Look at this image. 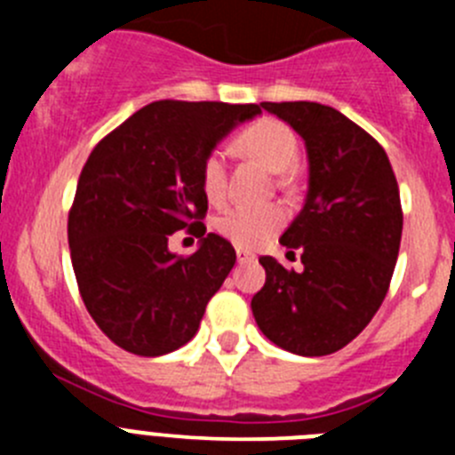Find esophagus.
<instances>
[{
    "mask_svg": "<svg viewBox=\"0 0 455 455\" xmlns=\"http://www.w3.org/2000/svg\"><path fill=\"white\" fill-rule=\"evenodd\" d=\"M236 259H239V264H251V262H255L257 257H255V252L243 251V248H236Z\"/></svg>",
    "mask_w": 455,
    "mask_h": 455,
    "instance_id": "34e87169",
    "label": "esophagus"
}]
</instances>
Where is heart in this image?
Masks as SVG:
<instances>
[{
    "label": "heart",
    "instance_id": "1",
    "mask_svg": "<svg viewBox=\"0 0 455 455\" xmlns=\"http://www.w3.org/2000/svg\"><path fill=\"white\" fill-rule=\"evenodd\" d=\"M236 148L267 166L271 172H284L296 164L299 139L289 124L275 118H259L236 134ZM200 187L209 203H223L228 188V164L220 150H212L200 166ZM287 220L280 204H255L232 207L216 219L220 236L239 248H259Z\"/></svg>",
    "mask_w": 455,
    "mask_h": 455
}]
</instances>
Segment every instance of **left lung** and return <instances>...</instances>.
Returning a JSON list of instances; mask_svg holds the SVG:
<instances>
[{
  "label": "left lung",
  "instance_id": "left-lung-1",
  "mask_svg": "<svg viewBox=\"0 0 455 455\" xmlns=\"http://www.w3.org/2000/svg\"><path fill=\"white\" fill-rule=\"evenodd\" d=\"M299 132L309 162L307 196L280 243L303 271L259 257L267 283L252 296L259 331L296 355H331L378 312L399 257L403 212L392 164L373 136L316 102H262Z\"/></svg>",
  "mask_w": 455,
  "mask_h": 455
}]
</instances>
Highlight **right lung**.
Returning a JSON list of instances; mask_svg holds the SVG:
<instances>
[{
    "label": "right lung",
    "mask_w": 455,
    "mask_h": 455,
    "mask_svg": "<svg viewBox=\"0 0 455 455\" xmlns=\"http://www.w3.org/2000/svg\"><path fill=\"white\" fill-rule=\"evenodd\" d=\"M257 114L259 104L159 100L104 136L84 164L68 214L72 268L88 315L124 351L166 355L198 332L236 262L230 241L204 236L200 166ZM180 229L204 236L193 256L167 251Z\"/></svg>",
    "instance_id": "add662e5"
}]
</instances>
